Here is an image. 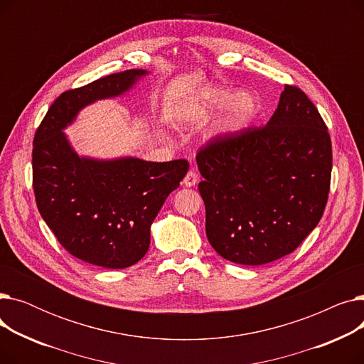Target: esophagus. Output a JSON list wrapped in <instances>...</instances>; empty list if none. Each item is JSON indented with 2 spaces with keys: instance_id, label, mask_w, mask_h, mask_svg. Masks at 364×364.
Wrapping results in <instances>:
<instances>
[{
  "instance_id": "34e87169",
  "label": "esophagus",
  "mask_w": 364,
  "mask_h": 364,
  "mask_svg": "<svg viewBox=\"0 0 364 364\" xmlns=\"http://www.w3.org/2000/svg\"><path fill=\"white\" fill-rule=\"evenodd\" d=\"M198 181H199V176L196 174V172L195 171H188L187 174H186V177H184V180H183V184L186 187H193V186L198 184Z\"/></svg>"
}]
</instances>
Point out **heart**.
I'll use <instances>...</instances> for the list:
<instances>
[{
  "label": "heart",
  "instance_id": "obj_1",
  "mask_svg": "<svg viewBox=\"0 0 364 364\" xmlns=\"http://www.w3.org/2000/svg\"><path fill=\"white\" fill-rule=\"evenodd\" d=\"M188 117H205L208 113L215 110L221 112L215 125V132L218 136L232 134L247 125L254 117L257 102L250 92H239L233 97V94L223 88H206L200 91L198 99L190 105Z\"/></svg>",
  "mask_w": 364,
  "mask_h": 364
}]
</instances>
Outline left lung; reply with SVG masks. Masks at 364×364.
<instances>
[{"label":"left lung","instance_id":"obj_1","mask_svg":"<svg viewBox=\"0 0 364 364\" xmlns=\"http://www.w3.org/2000/svg\"><path fill=\"white\" fill-rule=\"evenodd\" d=\"M196 162L206 237L236 264L262 265L295 251L328 202L331 137L296 87H284L265 127L214 139Z\"/></svg>","mask_w":364,"mask_h":364}]
</instances>
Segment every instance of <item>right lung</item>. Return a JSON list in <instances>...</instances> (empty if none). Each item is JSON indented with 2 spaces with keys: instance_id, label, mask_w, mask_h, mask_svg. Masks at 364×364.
I'll return each mask as SVG.
<instances>
[{
  "instance_id": "right-lung-1",
  "label": "right lung",
  "mask_w": 364,
  "mask_h": 364,
  "mask_svg": "<svg viewBox=\"0 0 364 364\" xmlns=\"http://www.w3.org/2000/svg\"><path fill=\"white\" fill-rule=\"evenodd\" d=\"M146 75V69H131L65 91L33 139V192L41 217L69 254L105 269H127L146 255L151 223L188 162L81 156L65 129L84 107L121 97Z\"/></svg>"
}]
</instances>
